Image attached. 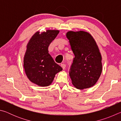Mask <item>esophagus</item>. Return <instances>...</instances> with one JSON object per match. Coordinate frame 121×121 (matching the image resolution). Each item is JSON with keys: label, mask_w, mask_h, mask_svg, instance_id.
Here are the masks:
<instances>
[{"label": "esophagus", "mask_w": 121, "mask_h": 121, "mask_svg": "<svg viewBox=\"0 0 121 121\" xmlns=\"http://www.w3.org/2000/svg\"><path fill=\"white\" fill-rule=\"evenodd\" d=\"M61 67H62L63 70H64V69H65V66H66V65H65V64H63H63H61Z\"/></svg>", "instance_id": "obj_1"}]
</instances>
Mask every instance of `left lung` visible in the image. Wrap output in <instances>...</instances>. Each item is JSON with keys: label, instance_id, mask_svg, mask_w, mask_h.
I'll list each match as a JSON object with an SVG mask.
<instances>
[{"label": "left lung", "instance_id": "left-lung-1", "mask_svg": "<svg viewBox=\"0 0 121 121\" xmlns=\"http://www.w3.org/2000/svg\"><path fill=\"white\" fill-rule=\"evenodd\" d=\"M75 56L69 76L73 85L79 90L95 84L102 70V56L95 39L88 32L69 31L66 33Z\"/></svg>", "mask_w": 121, "mask_h": 121}]
</instances>
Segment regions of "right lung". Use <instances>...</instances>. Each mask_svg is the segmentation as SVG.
Instances as JSON below:
<instances>
[{
	"instance_id": "1",
	"label": "right lung",
	"mask_w": 121,
	"mask_h": 121,
	"mask_svg": "<svg viewBox=\"0 0 121 121\" xmlns=\"http://www.w3.org/2000/svg\"><path fill=\"white\" fill-rule=\"evenodd\" d=\"M58 30L36 32L26 44L23 58L25 73L30 82L39 86L50 85L62 68L48 53V46L59 32Z\"/></svg>"
}]
</instances>
